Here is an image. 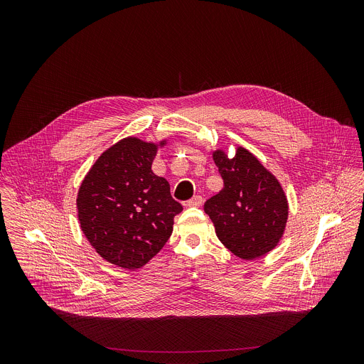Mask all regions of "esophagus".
Returning a JSON list of instances; mask_svg holds the SVG:
<instances>
[{
	"mask_svg": "<svg viewBox=\"0 0 364 364\" xmlns=\"http://www.w3.org/2000/svg\"><path fill=\"white\" fill-rule=\"evenodd\" d=\"M203 204V197L201 196H194L187 201V205L190 207H200Z\"/></svg>",
	"mask_w": 364,
	"mask_h": 364,
	"instance_id": "1",
	"label": "esophagus"
}]
</instances>
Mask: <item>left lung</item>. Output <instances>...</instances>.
<instances>
[{"mask_svg":"<svg viewBox=\"0 0 364 364\" xmlns=\"http://www.w3.org/2000/svg\"><path fill=\"white\" fill-rule=\"evenodd\" d=\"M213 160L223 188L204 203V212L233 255L246 261L264 256L278 245L288 219V201L279 181L242 146L233 159L218 149Z\"/></svg>","mask_w":364,"mask_h":364,"instance_id":"obj_1","label":"left lung"}]
</instances>
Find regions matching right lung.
<instances>
[{
  "instance_id": "right-lung-1",
  "label": "right lung",
  "mask_w": 364,
  "mask_h": 364,
  "mask_svg": "<svg viewBox=\"0 0 364 364\" xmlns=\"http://www.w3.org/2000/svg\"><path fill=\"white\" fill-rule=\"evenodd\" d=\"M155 154L157 145L134 136L117 142L97 159L77 193V216L89 243L124 269L141 268L157 255L183 210L168 181L151 170Z\"/></svg>"
}]
</instances>
